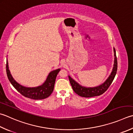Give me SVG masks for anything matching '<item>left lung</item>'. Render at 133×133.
Listing matches in <instances>:
<instances>
[{
  "label": "left lung",
  "mask_w": 133,
  "mask_h": 133,
  "mask_svg": "<svg viewBox=\"0 0 133 133\" xmlns=\"http://www.w3.org/2000/svg\"><path fill=\"white\" fill-rule=\"evenodd\" d=\"M114 51L115 60H114V64L112 71L108 78L102 85L94 88H85L79 85L73 79H72L71 77L69 76L70 82L71 84L72 89H73L75 93H77L78 95L83 97H95V96L101 95L108 89V88L110 87V86L113 81L114 78L115 77L117 69H118V61H117L115 48H114Z\"/></svg>",
  "instance_id": "1"
}]
</instances>
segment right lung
I'll list each match as a JSON object with an SVG mask.
<instances>
[{
	"instance_id": "1",
	"label": "right lung",
	"mask_w": 133,
	"mask_h": 133,
	"mask_svg": "<svg viewBox=\"0 0 133 133\" xmlns=\"http://www.w3.org/2000/svg\"><path fill=\"white\" fill-rule=\"evenodd\" d=\"M61 69H57L51 71L48 75L45 82L36 88H26L19 85L13 79L9 69V65L7 61L6 72L10 82L18 92L26 97L34 100H43L48 97L52 93L57 75Z\"/></svg>"
}]
</instances>
